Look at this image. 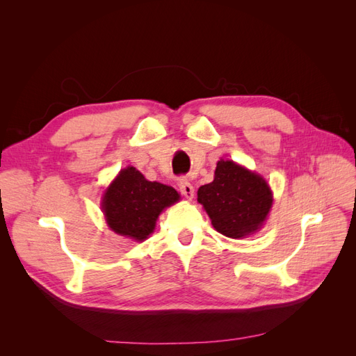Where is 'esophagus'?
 <instances>
[{"label": "esophagus", "instance_id": "34e87169", "mask_svg": "<svg viewBox=\"0 0 356 356\" xmlns=\"http://www.w3.org/2000/svg\"><path fill=\"white\" fill-rule=\"evenodd\" d=\"M178 186H179L181 195L184 196L186 199L191 200L193 197H195V187L191 186V182H190V181H187V179H181Z\"/></svg>", "mask_w": 356, "mask_h": 356}]
</instances>
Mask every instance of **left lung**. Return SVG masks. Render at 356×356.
I'll return each mask as SVG.
<instances>
[{
  "instance_id": "1",
  "label": "left lung",
  "mask_w": 356,
  "mask_h": 356,
  "mask_svg": "<svg viewBox=\"0 0 356 356\" xmlns=\"http://www.w3.org/2000/svg\"><path fill=\"white\" fill-rule=\"evenodd\" d=\"M197 202L209 215L213 229L232 239H242L261 229L273 196L266 179L255 172L220 160L213 181L197 190Z\"/></svg>"
}]
</instances>
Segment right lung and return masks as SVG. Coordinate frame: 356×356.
<instances>
[{
    "mask_svg": "<svg viewBox=\"0 0 356 356\" xmlns=\"http://www.w3.org/2000/svg\"><path fill=\"white\" fill-rule=\"evenodd\" d=\"M178 200L175 188L148 181L141 172L129 166L105 190L102 211L113 232L143 242L153 233L160 212Z\"/></svg>",
    "mask_w": 356,
    "mask_h": 356,
    "instance_id": "1",
    "label": "right lung"
}]
</instances>
